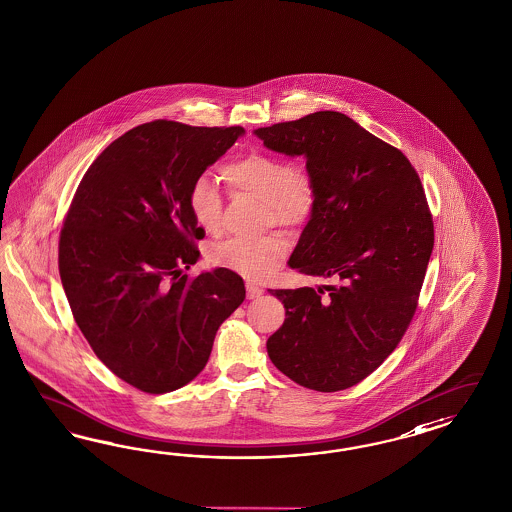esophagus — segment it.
Listing matches in <instances>:
<instances>
[{
	"mask_svg": "<svg viewBox=\"0 0 512 512\" xmlns=\"http://www.w3.org/2000/svg\"><path fill=\"white\" fill-rule=\"evenodd\" d=\"M262 293L263 290L260 286H256V284H252V282L247 284V297H249V299H258Z\"/></svg>",
	"mask_w": 512,
	"mask_h": 512,
	"instance_id": "esophagus-1",
	"label": "esophagus"
}]
</instances>
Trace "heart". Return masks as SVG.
<instances>
[{"label": "heart", "instance_id": "b5f03b06", "mask_svg": "<svg viewBox=\"0 0 512 512\" xmlns=\"http://www.w3.org/2000/svg\"><path fill=\"white\" fill-rule=\"evenodd\" d=\"M222 176L234 187L262 202V226H303L316 209V187L307 170L293 168L263 153H250L222 168ZM222 196L217 181L200 176L189 190V211L194 222L207 234L222 226ZM286 256V243L277 234L256 239L230 237L215 243L207 258L213 265L235 271L250 280L271 275Z\"/></svg>", "mask_w": 512, "mask_h": 512}]
</instances>
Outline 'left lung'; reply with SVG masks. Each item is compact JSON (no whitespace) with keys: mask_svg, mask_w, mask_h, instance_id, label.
I'll return each instance as SVG.
<instances>
[{"mask_svg":"<svg viewBox=\"0 0 512 512\" xmlns=\"http://www.w3.org/2000/svg\"><path fill=\"white\" fill-rule=\"evenodd\" d=\"M256 136L307 161L316 209L288 265L331 280L318 290H269L286 308L267 338L269 359L307 389H348L393 353L415 314L434 249L421 179L402 151L340 112H314Z\"/></svg>","mask_w":512,"mask_h":512,"instance_id":"8db88e82","label":"left lung"}]
</instances>
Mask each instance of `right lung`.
<instances>
[{
  "instance_id": "add662e5",
  "label": "right lung",
  "mask_w": 512,
  "mask_h": 512,
  "mask_svg": "<svg viewBox=\"0 0 512 512\" xmlns=\"http://www.w3.org/2000/svg\"><path fill=\"white\" fill-rule=\"evenodd\" d=\"M245 134L243 127L151 121L125 132L89 166L59 237V275L74 320L117 378L162 395L194 380L213 340L245 299V282L198 262L204 230L190 185Z\"/></svg>"
}]
</instances>
